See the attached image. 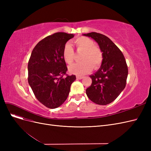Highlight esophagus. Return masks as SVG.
Instances as JSON below:
<instances>
[{
	"mask_svg": "<svg viewBox=\"0 0 151 151\" xmlns=\"http://www.w3.org/2000/svg\"><path fill=\"white\" fill-rule=\"evenodd\" d=\"M76 78L77 79H82L84 78V77L83 76H76Z\"/></svg>",
	"mask_w": 151,
	"mask_h": 151,
	"instance_id": "34e87169",
	"label": "esophagus"
}]
</instances>
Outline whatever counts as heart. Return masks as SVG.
Listing matches in <instances>:
<instances>
[{"mask_svg":"<svg viewBox=\"0 0 151 151\" xmlns=\"http://www.w3.org/2000/svg\"><path fill=\"white\" fill-rule=\"evenodd\" d=\"M77 51L83 52L81 56L82 62L74 63L68 67L71 74L83 75L91 72L93 68L96 69L101 66L103 60V52L95 47L93 41L85 36H81L74 41ZM62 56L67 64L74 61L75 53L70 43H67L63 48Z\"/></svg>","mask_w":151,"mask_h":151,"instance_id":"b5f03b06","label":"heart"}]
</instances>
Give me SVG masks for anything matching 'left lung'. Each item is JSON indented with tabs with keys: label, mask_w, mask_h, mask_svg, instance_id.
Listing matches in <instances>:
<instances>
[{
	"label": "left lung",
	"mask_w": 151,
	"mask_h": 151,
	"mask_svg": "<svg viewBox=\"0 0 151 151\" xmlns=\"http://www.w3.org/2000/svg\"><path fill=\"white\" fill-rule=\"evenodd\" d=\"M83 35L94 40L103 55L99 70L89 76L92 84L86 90V94L96 104H108L125 88L128 76L126 60L120 50L107 36L96 32Z\"/></svg>",
	"instance_id": "1"
}]
</instances>
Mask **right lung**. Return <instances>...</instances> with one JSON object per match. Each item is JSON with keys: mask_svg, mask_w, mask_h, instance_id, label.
<instances>
[{"mask_svg": "<svg viewBox=\"0 0 151 151\" xmlns=\"http://www.w3.org/2000/svg\"><path fill=\"white\" fill-rule=\"evenodd\" d=\"M73 34L56 33L36 45L28 62V83L38 101L54 109L65 101L75 75L63 77L67 67L62 56L63 48Z\"/></svg>", "mask_w": 151, "mask_h": 151, "instance_id": "right-lung-1", "label": "right lung"}]
</instances>
